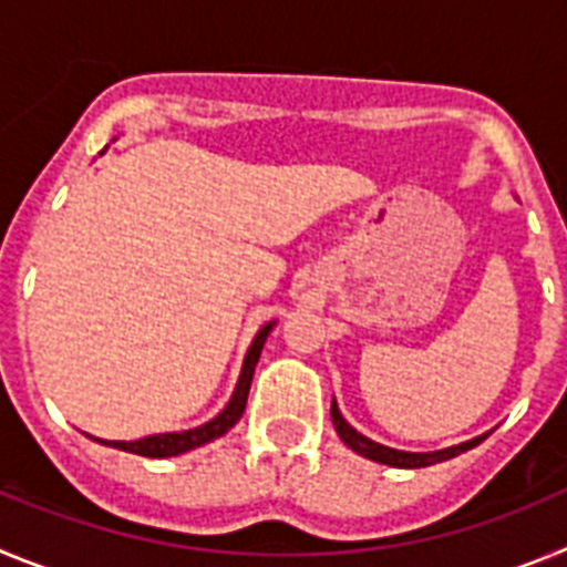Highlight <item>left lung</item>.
<instances>
[{"mask_svg":"<svg viewBox=\"0 0 567 567\" xmlns=\"http://www.w3.org/2000/svg\"><path fill=\"white\" fill-rule=\"evenodd\" d=\"M332 423H334V429H338L340 440H343V443L349 445L352 452L363 454V457L374 460V463L394 465V468H425V465L443 463V460L457 457V454L468 452V449H474V445H480L485 440V434H483V437H474V440H468V443H463V445H452V449H443V452H432V454L398 452V449L380 445V443H374V440L363 437L360 432H354L352 425L343 420V414H340V409H338V403H334V400H332Z\"/></svg>","mask_w":567,"mask_h":567,"instance_id":"left-lung-1","label":"left lung"}]
</instances>
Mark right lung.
I'll list each match as a JSON object with an SVG mask.
<instances>
[{
  "mask_svg": "<svg viewBox=\"0 0 567 567\" xmlns=\"http://www.w3.org/2000/svg\"><path fill=\"white\" fill-rule=\"evenodd\" d=\"M269 332H272V323H267V327L255 334L247 358H244V369H240V378H238V385H235L233 400H229L227 409H224V412L218 414L215 420L198 425V429H189V432L150 434V437L133 440V443H118V440H113V443H107V440H99V443L113 445V449H122V452H130V454H138V457H178V454L189 452V449H198V445H204V443H209V440L227 434L229 429H233V425L240 420L244 409H247L255 363H258L260 349H264V340H267Z\"/></svg>",
  "mask_w": 567,
  "mask_h": 567,
  "instance_id": "obj_1",
  "label": "right lung"
}]
</instances>
